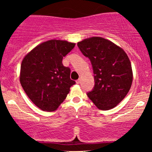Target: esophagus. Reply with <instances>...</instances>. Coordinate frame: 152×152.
<instances>
[{"instance_id":"1","label":"esophagus","mask_w":152,"mask_h":152,"mask_svg":"<svg viewBox=\"0 0 152 152\" xmlns=\"http://www.w3.org/2000/svg\"><path fill=\"white\" fill-rule=\"evenodd\" d=\"M76 83H77V84H78V83H80V82H81V79L76 80Z\"/></svg>"}]
</instances>
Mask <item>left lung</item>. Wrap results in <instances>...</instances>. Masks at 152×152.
Returning a JSON list of instances; mask_svg holds the SVG:
<instances>
[{
  "mask_svg": "<svg viewBox=\"0 0 152 152\" xmlns=\"http://www.w3.org/2000/svg\"><path fill=\"white\" fill-rule=\"evenodd\" d=\"M77 46L93 68L95 84L87 96L99 109H113L132 86L133 73L128 56L121 48L101 37L84 39Z\"/></svg>",
  "mask_w": 152,
  "mask_h": 152,
  "instance_id": "1",
  "label": "left lung"
}]
</instances>
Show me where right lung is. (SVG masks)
<instances>
[{
	"mask_svg": "<svg viewBox=\"0 0 152 152\" xmlns=\"http://www.w3.org/2000/svg\"><path fill=\"white\" fill-rule=\"evenodd\" d=\"M75 43L50 40L41 43L24 57L20 82L32 102L44 111H53L65 100L71 86V69L62 60Z\"/></svg>",
	"mask_w": 152,
	"mask_h": 152,
	"instance_id": "right-lung-1",
	"label": "right lung"
}]
</instances>
